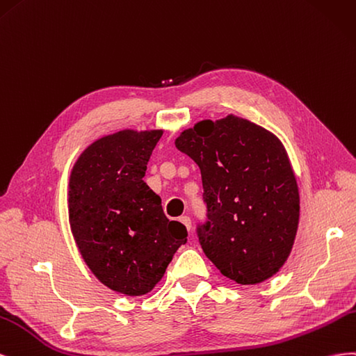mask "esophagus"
<instances>
[{
    "instance_id": "34e87169",
    "label": "esophagus",
    "mask_w": 356,
    "mask_h": 356,
    "mask_svg": "<svg viewBox=\"0 0 356 356\" xmlns=\"http://www.w3.org/2000/svg\"><path fill=\"white\" fill-rule=\"evenodd\" d=\"M179 220L184 223V225L188 228V229H191V218L188 216V215H185V216H180L179 218Z\"/></svg>"
}]
</instances>
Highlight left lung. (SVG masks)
<instances>
[{
    "label": "left lung",
    "mask_w": 356,
    "mask_h": 356,
    "mask_svg": "<svg viewBox=\"0 0 356 356\" xmlns=\"http://www.w3.org/2000/svg\"><path fill=\"white\" fill-rule=\"evenodd\" d=\"M197 162L206 222L197 236L206 257L240 285L276 274L288 259L300 194L286 150L270 131L237 116L201 120L176 138Z\"/></svg>",
    "instance_id": "1"
}]
</instances>
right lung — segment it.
I'll return each instance as SVG.
<instances>
[{"mask_svg":"<svg viewBox=\"0 0 356 356\" xmlns=\"http://www.w3.org/2000/svg\"><path fill=\"white\" fill-rule=\"evenodd\" d=\"M161 136L125 129L99 138L70 176V225L80 253L99 282L131 297L154 289L188 241L186 227L164 215L143 180Z\"/></svg>","mask_w":356,"mask_h":356,"instance_id":"add662e5","label":"right lung"}]
</instances>
